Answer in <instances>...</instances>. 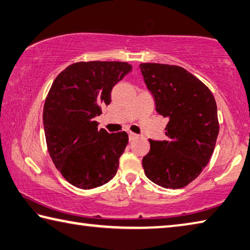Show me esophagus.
Returning a JSON list of instances; mask_svg holds the SVG:
<instances>
[{"label":"esophagus","mask_w":250,"mask_h":250,"mask_svg":"<svg viewBox=\"0 0 250 250\" xmlns=\"http://www.w3.org/2000/svg\"><path fill=\"white\" fill-rule=\"evenodd\" d=\"M128 134H129V140H130V141H132V140H135L137 138H139V135H138V134H135V133H133V132H131V131H129Z\"/></svg>","instance_id":"obj_1"}]
</instances>
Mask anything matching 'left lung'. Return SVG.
Returning <instances> with one entry per match:
<instances>
[{
    "label": "left lung",
    "mask_w": 250,
    "mask_h": 250,
    "mask_svg": "<svg viewBox=\"0 0 250 250\" xmlns=\"http://www.w3.org/2000/svg\"><path fill=\"white\" fill-rule=\"evenodd\" d=\"M140 69L156 111L169 119L164 141L148 140L144 172L163 188H183L201 174L214 151L220 130L215 99L184 67L141 63Z\"/></svg>",
    "instance_id": "1"
}]
</instances>
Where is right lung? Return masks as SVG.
<instances>
[{"mask_svg":"<svg viewBox=\"0 0 250 250\" xmlns=\"http://www.w3.org/2000/svg\"><path fill=\"white\" fill-rule=\"evenodd\" d=\"M131 71L126 62H78L53 81L43 107L44 135L53 164L75 187H101L117 174L128 134L98 130L95 117L102 113L101 105L110 104L113 86Z\"/></svg>","mask_w":250,"mask_h":250,"instance_id":"obj_1","label":"right lung"}]
</instances>
